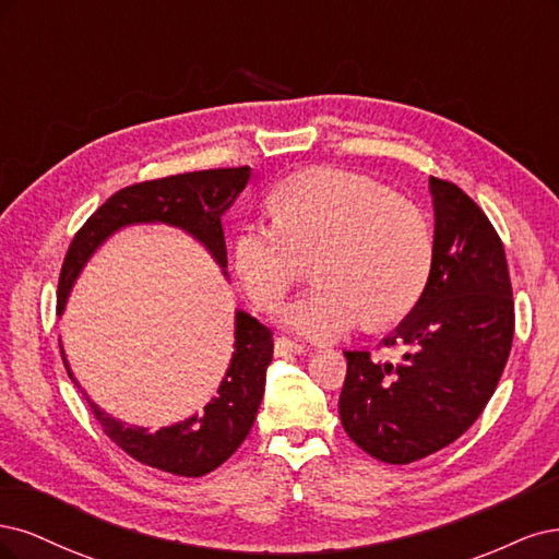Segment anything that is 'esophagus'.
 Wrapping results in <instances>:
<instances>
[{
	"mask_svg": "<svg viewBox=\"0 0 559 559\" xmlns=\"http://www.w3.org/2000/svg\"><path fill=\"white\" fill-rule=\"evenodd\" d=\"M274 353L278 355V357H283V355H299V353H306V348L301 346V344H297V341H290V338H285V336H278L276 341H274Z\"/></svg>",
	"mask_w": 559,
	"mask_h": 559,
	"instance_id": "1",
	"label": "esophagus"
}]
</instances>
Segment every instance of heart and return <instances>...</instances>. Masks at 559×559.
<instances>
[{
    "label": "heart",
    "instance_id": "1",
    "mask_svg": "<svg viewBox=\"0 0 559 559\" xmlns=\"http://www.w3.org/2000/svg\"><path fill=\"white\" fill-rule=\"evenodd\" d=\"M274 221L250 218L234 234V269L262 309L290 293L313 262L318 285L281 311L283 325L309 341H334L367 325L385 328L423 297L435 237L427 215L376 178L311 167L281 181Z\"/></svg>",
    "mask_w": 559,
    "mask_h": 559
}]
</instances>
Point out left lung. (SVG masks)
Returning a JSON list of instances; mask_svg holds the SVG:
<instances>
[{"mask_svg":"<svg viewBox=\"0 0 559 559\" xmlns=\"http://www.w3.org/2000/svg\"><path fill=\"white\" fill-rule=\"evenodd\" d=\"M435 262L427 287L383 338L397 362L346 350L338 397L346 435L388 464L423 460L460 439L497 390L513 344L507 253L488 215L455 183L429 176Z\"/></svg>","mask_w":559,"mask_h":559,"instance_id":"8db88e82","label":"left lung"}]
</instances>
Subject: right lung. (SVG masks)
I'll return each instance as SVG.
<instances>
[{"label": "right lung", "instance_id": "obj_1", "mask_svg": "<svg viewBox=\"0 0 559 559\" xmlns=\"http://www.w3.org/2000/svg\"><path fill=\"white\" fill-rule=\"evenodd\" d=\"M248 181L250 167L206 169L134 183L111 194L71 239L58 283V313H62L71 285L90 255L124 225L167 223L181 227L197 241H202L215 262L225 269L227 248L221 218ZM272 355V330L264 328L258 318L237 311L231 362L218 388V397L204 406L202 416L148 431L124 425L104 413L95 402L85 400L104 435L130 457L159 472L197 478L218 469L248 437L262 402ZM64 367L71 381L76 383L67 359Z\"/></svg>", "mask_w": 559, "mask_h": 559}]
</instances>
